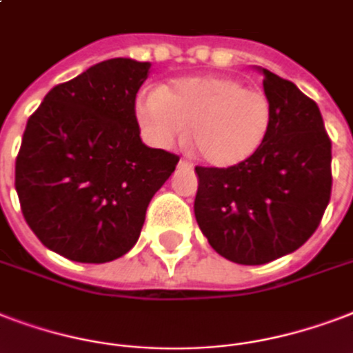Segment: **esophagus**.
I'll list each match as a JSON object with an SVG mask.
<instances>
[{
    "mask_svg": "<svg viewBox=\"0 0 353 353\" xmlns=\"http://www.w3.org/2000/svg\"><path fill=\"white\" fill-rule=\"evenodd\" d=\"M179 166H181V168H188V170L192 168V165H190L188 161H185V159H181V161H179Z\"/></svg>",
    "mask_w": 353,
    "mask_h": 353,
    "instance_id": "34e87169",
    "label": "esophagus"
}]
</instances>
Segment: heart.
I'll list each match as a JSON object with an SVG mask.
<instances>
[{
  "mask_svg": "<svg viewBox=\"0 0 353 353\" xmlns=\"http://www.w3.org/2000/svg\"><path fill=\"white\" fill-rule=\"evenodd\" d=\"M134 117L155 146H174L188 128V146L201 163L231 168L265 144L272 105L263 90L244 87L231 75H190L139 94Z\"/></svg>",
  "mask_w": 353,
  "mask_h": 353,
  "instance_id": "heart-1",
  "label": "heart"
}]
</instances>
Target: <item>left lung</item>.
<instances>
[{
    "label": "left lung",
    "mask_w": 353,
    "mask_h": 353,
    "mask_svg": "<svg viewBox=\"0 0 353 353\" xmlns=\"http://www.w3.org/2000/svg\"><path fill=\"white\" fill-rule=\"evenodd\" d=\"M272 123L254 157L231 168L196 166V222L212 250L265 265L302 246L332 196V141L319 105L294 83L257 68Z\"/></svg>",
    "instance_id": "left-lung-1"
}]
</instances>
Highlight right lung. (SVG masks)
<instances>
[{
	"label": "right lung",
	"instance_id": "add662e5",
	"mask_svg": "<svg viewBox=\"0 0 353 353\" xmlns=\"http://www.w3.org/2000/svg\"><path fill=\"white\" fill-rule=\"evenodd\" d=\"M150 63L109 59L53 87L27 120L16 192L51 252L109 263L133 248L153 194L179 157L141 139L134 98Z\"/></svg>",
	"mask_w": 353,
	"mask_h": 353
}]
</instances>
